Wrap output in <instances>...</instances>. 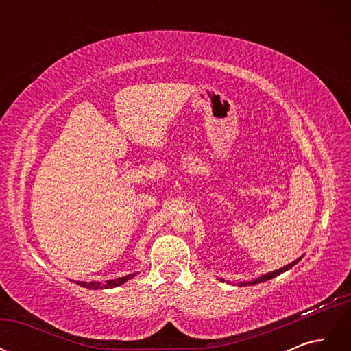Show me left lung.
Here are the masks:
<instances>
[{"label":"left lung","mask_w":351,"mask_h":351,"mask_svg":"<svg viewBox=\"0 0 351 351\" xmlns=\"http://www.w3.org/2000/svg\"><path fill=\"white\" fill-rule=\"evenodd\" d=\"M302 258H299V259H295V261H293L291 263H289V265H285V267H282V268H280V269H277V271H272V272H268V274H265V275H262V277H259V278H256V280H253V281H246V282H239V285L240 287H243V285H254V284H259V282H263V281H268V280H272L274 277H277V275H280V274H282V272H285V271H289L290 268H293L294 265L299 262ZM222 282H224V280H221Z\"/></svg>","instance_id":"obj_1"}]
</instances>
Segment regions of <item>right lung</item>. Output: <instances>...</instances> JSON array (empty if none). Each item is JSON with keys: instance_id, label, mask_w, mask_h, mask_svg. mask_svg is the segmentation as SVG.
<instances>
[{"instance_id": "right-lung-1", "label": "right lung", "mask_w": 351, "mask_h": 351, "mask_svg": "<svg viewBox=\"0 0 351 351\" xmlns=\"http://www.w3.org/2000/svg\"><path fill=\"white\" fill-rule=\"evenodd\" d=\"M137 274V272H136ZM136 274H130V275H125V277L121 278H117V280H110V281H105V282H84V281H76V284L82 285V287H86L89 290H102V289H114V287H119L124 282H127L129 280H132Z\"/></svg>"}]
</instances>
